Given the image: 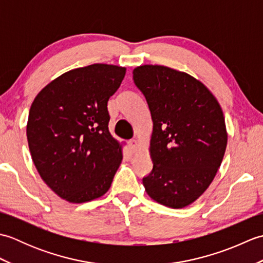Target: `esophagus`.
<instances>
[{"label":"esophagus","instance_id":"1","mask_svg":"<svg viewBox=\"0 0 263 263\" xmlns=\"http://www.w3.org/2000/svg\"><path fill=\"white\" fill-rule=\"evenodd\" d=\"M128 144H130V148H131V150H133V152H135V150L138 148V141L135 140V139H132V140L128 141Z\"/></svg>","mask_w":263,"mask_h":263}]
</instances>
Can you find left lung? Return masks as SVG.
<instances>
[{"label": "left lung", "mask_w": 263, "mask_h": 263, "mask_svg": "<svg viewBox=\"0 0 263 263\" xmlns=\"http://www.w3.org/2000/svg\"><path fill=\"white\" fill-rule=\"evenodd\" d=\"M153 120V171L142 178L158 203L180 209L203 194L221 165L227 131L219 103L202 82L164 65L133 70Z\"/></svg>", "instance_id": "8db88e82"}]
</instances>
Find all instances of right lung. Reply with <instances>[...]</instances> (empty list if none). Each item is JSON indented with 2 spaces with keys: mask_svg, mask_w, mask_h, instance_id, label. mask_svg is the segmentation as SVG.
<instances>
[{
  "mask_svg": "<svg viewBox=\"0 0 263 263\" xmlns=\"http://www.w3.org/2000/svg\"><path fill=\"white\" fill-rule=\"evenodd\" d=\"M125 68L91 64L65 72L33 99L27 123L33 164L48 187L72 203L100 198L122 161L108 130L107 102Z\"/></svg>",
  "mask_w": 263,
  "mask_h": 263,
  "instance_id": "obj_1",
  "label": "right lung"
}]
</instances>
